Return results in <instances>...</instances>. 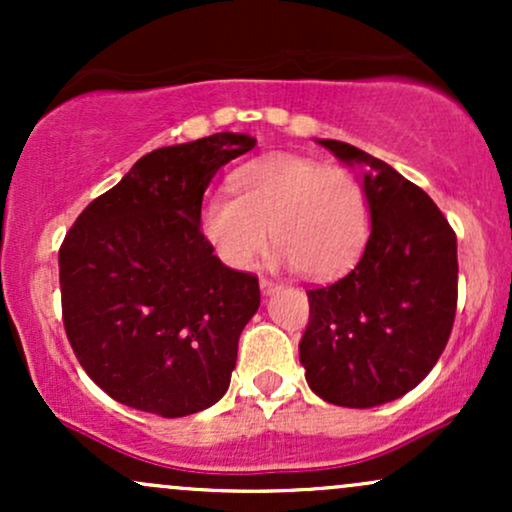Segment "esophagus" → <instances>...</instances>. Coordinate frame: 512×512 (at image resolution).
<instances>
[{
    "mask_svg": "<svg viewBox=\"0 0 512 512\" xmlns=\"http://www.w3.org/2000/svg\"><path fill=\"white\" fill-rule=\"evenodd\" d=\"M260 289H262L264 296H272V293L279 291L281 286L276 284V281H272V279H260Z\"/></svg>",
    "mask_w": 512,
    "mask_h": 512,
    "instance_id": "1",
    "label": "esophagus"
}]
</instances>
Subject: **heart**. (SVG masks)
Returning <instances> with one entry per match:
<instances>
[{"label": "heart", "mask_w": 512, "mask_h": 512, "mask_svg": "<svg viewBox=\"0 0 512 512\" xmlns=\"http://www.w3.org/2000/svg\"><path fill=\"white\" fill-rule=\"evenodd\" d=\"M199 228L223 264L255 269L272 240L279 262L313 279L342 274L370 236V199L349 170L303 156H269L236 175V192L216 190Z\"/></svg>", "instance_id": "b5f03b06"}]
</instances>
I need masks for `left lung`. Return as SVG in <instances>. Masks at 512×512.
<instances>
[{
  "label": "left lung",
  "mask_w": 512,
  "mask_h": 512,
  "mask_svg": "<svg viewBox=\"0 0 512 512\" xmlns=\"http://www.w3.org/2000/svg\"><path fill=\"white\" fill-rule=\"evenodd\" d=\"M339 161L366 168L370 236L334 284L308 291L298 354L310 390L368 409L407 395L436 366L457 310V236L421 187L356 146L320 139Z\"/></svg>",
  "instance_id": "8db88e82"
}]
</instances>
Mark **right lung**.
<instances>
[{"label": "right lung", "instance_id": "right-lung-1", "mask_svg": "<svg viewBox=\"0 0 512 512\" xmlns=\"http://www.w3.org/2000/svg\"><path fill=\"white\" fill-rule=\"evenodd\" d=\"M255 144L219 132L151 151L64 236V330L88 378L120 404L175 419L226 395L260 284L214 255L199 209L216 170Z\"/></svg>", "mask_w": 512, "mask_h": 512}]
</instances>
